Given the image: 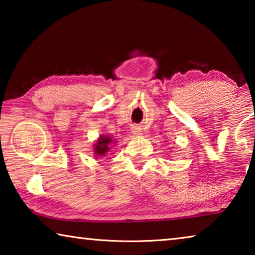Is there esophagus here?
Wrapping results in <instances>:
<instances>
[{"instance_id":"34e87169","label":"esophagus","mask_w":255,"mask_h":255,"mask_svg":"<svg viewBox=\"0 0 255 255\" xmlns=\"http://www.w3.org/2000/svg\"><path fill=\"white\" fill-rule=\"evenodd\" d=\"M132 132L133 133H135V135H141V131L139 130V129H137V128H135V129H133V130H132Z\"/></svg>"}]
</instances>
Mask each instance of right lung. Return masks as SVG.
<instances>
[{
	"label": "right lung",
	"instance_id": "add662e5",
	"mask_svg": "<svg viewBox=\"0 0 255 255\" xmlns=\"http://www.w3.org/2000/svg\"><path fill=\"white\" fill-rule=\"evenodd\" d=\"M111 143V137L107 135L100 136V138L97 140V143L94 144V154H96V156H105L107 152H109V145Z\"/></svg>",
	"mask_w": 255,
	"mask_h": 255
}]
</instances>
